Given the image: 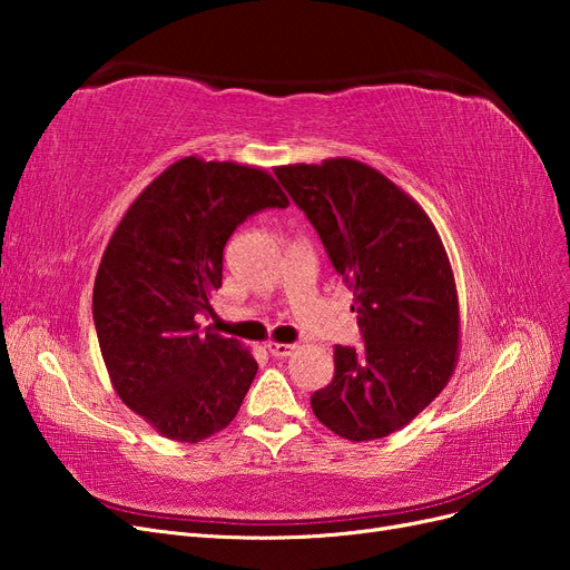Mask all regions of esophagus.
I'll use <instances>...</instances> for the list:
<instances>
[{
    "label": "esophagus",
    "mask_w": 570,
    "mask_h": 570,
    "mask_svg": "<svg viewBox=\"0 0 570 570\" xmlns=\"http://www.w3.org/2000/svg\"><path fill=\"white\" fill-rule=\"evenodd\" d=\"M266 350H268V354H271V356H275V358H285V356H289L292 352H295V344L268 342V344H266Z\"/></svg>",
    "instance_id": "1"
}]
</instances>
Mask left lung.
<instances>
[{"mask_svg": "<svg viewBox=\"0 0 570 570\" xmlns=\"http://www.w3.org/2000/svg\"><path fill=\"white\" fill-rule=\"evenodd\" d=\"M275 176L312 220L344 285L364 347L335 344L316 419L352 442L409 425L450 383L461 323L450 256L433 220L381 170L354 159L289 164Z\"/></svg>", "mask_w": 570, "mask_h": 570, "instance_id": "obj_1", "label": "left lung"}]
</instances>
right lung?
Returning <instances> with one entry per match:
<instances>
[{
	"label": "right lung",
	"mask_w": 570,
	"mask_h": 570,
	"mask_svg": "<svg viewBox=\"0 0 570 570\" xmlns=\"http://www.w3.org/2000/svg\"><path fill=\"white\" fill-rule=\"evenodd\" d=\"M287 204L264 168L185 157L116 226L92 292L97 340L116 394L161 438L202 442L243 406L256 361L202 331L197 314H214L223 247L239 223Z\"/></svg>",
	"instance_id": "1"
}]
</instances>
